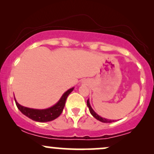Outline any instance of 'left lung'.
<instances>
[{
    "label": "left lung",
    "instance_id": "1",
    "mask_svg": "<svg viewBox=\"0 0 154 154\" xmlns=\"http://www.w3.org/2000/svg\"><path fill=\"white\" fill-rule=\"evenodd\" d=\"M87 106L88 107V109H89V111L90 112H91V114L93 115V117H95V119L99 120L100 122H104V123H110V122H114V120H111V119H105V118H103L101 117V116H100L98 114H97L95 112L94 110H93V109H92L91 104H90V102H89V99L87 100Z\"/></svg>",
    "mask_w": 154,
    "mask_h": 154
}]
</instances>
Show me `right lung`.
<instances>
[{"label": "right lung", "instance_id": "right-lung-1", "mask_svg": "<svg viewBox=\"0 0 154 154\" xmlns=\"http://www.w3.org/2000/svg\"><path fill=\"white\" fill-rule=\"evenodd\" d=\"M74 88H72L70 89H69L68 91L63 93L59 101L55 104V105L45 109H35L23 106L20 105L17 101V100L14 98L15 103L17 108L19 109V110L24 115L29 117V119L34 120L35 122H50L56 119V118L59 117L61 115V114L63 111V108H64L67 97L70 94V93H72Z\"/></svg>", "mask_w": 154, "mask_h": 154}]
</instances>
